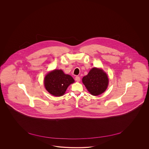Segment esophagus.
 I'll list each match as a JSON object with an SVG mask.
<instances>
[{"instance_id": "1", "label": "esophagus", "mask_w": 149, "mask_h": 149, "mask_svg": "<svg viewBox=\"0 0 149 149\" xmlns=\"http://www.w3.org/2000/svg\"><path fill=\"white\" fill-rule=\"evenodd\" d=\"M75 81H77V82H79V81H80V78L79 77H75Z\"/></svg>"}]
</instances>
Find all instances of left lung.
<instances>
[{
	"label": "left lung",
	"instance_id": "8db88e82",
	"mask_svg": "<svg viewBox=\"0 0 149 149\" xmlns=\"http://www.w3.org/2000/svg\"><path fill=\"white\" fill-rule=\"evenodd\" d=\"M82 82L91 95H98L107 88L109 79L107 74L102 69L95 68L84 77Z\"/></svg>",
	"mask_w": 149,
	"mask_h": 149
}]
</instances>
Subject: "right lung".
<instances>
[{"instance_id":"add662e5","label":"right lung","mask_w":149,"mask_h":149,"mask_svg":"<svg viewBox=\"0 0 149 149\" xmlns=\"http://www.w3.org/2000/svg\"><path fill=\"white\" fill-rule=\"evenodd\" d=\"M74 82L72 77L65 74L62 70H54L46 75L44 85L50 94L59 97L64 95L68 86Z\"/></svg>"}]
</instances>
